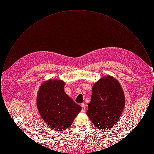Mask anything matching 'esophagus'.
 I'll use <instances>...</instances> for the list:
<instances>
[{
  "instance_id": "1",
  "label": "esophagus",
  "mask_w": 154,
  "mask_h": 154,
  "mask_svg": "<svg viewBox=\"0 0 154 154\" xmlns=\"http://www.w3.org/2000/svg\"><path fill=\"white\" fill-rule=\"evenodd\" d=\"M81 106L82 107V111H85L86 110V106H85V104L84 103H82L81 104Z\"/></svg>"
}]
</instances>
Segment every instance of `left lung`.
<instances>
[{"label": "left lung", "instance_id": "obj_1", "mask_svg": "<svg viewBox=\"0 0 154 154\" xmlns=\"http://www.w3.org/2000/svg\"><path fill=\"white\" fill-rule=\"evenodd\" d=\"M125 104L121 85L115 78L108 75L94 85L87 114L97 128L105 131L117 124Z\"/></svg>", "mask_w": 154, "mask_h": 154}]
</instances>
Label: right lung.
Segmentation results:
<instances>
[{
	"instance_id": "1",
	"label": "right lung",
	"mask_w": 154,
	"mask_h": 154,
	"mask_svg": "<svg viewBox=\"0 0 154 154\" xmlns=\"http://www.w3.org/2000/svg\"><path fill=\"white\" fill-rule=\"evenodd\" d=\"M65 82L47 81L38 92L37 106L45 122L57 131L69 128L80 112L81 107L64 92Z\"/></svg>"
}]
</instances>
